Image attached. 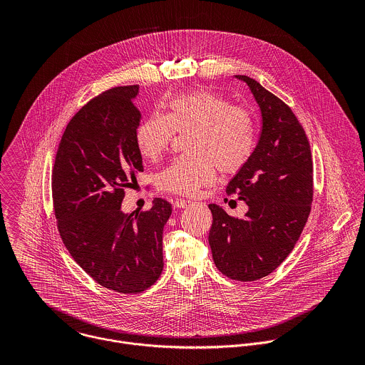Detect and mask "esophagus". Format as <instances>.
<instances>
[{
	"label": "esophagus",
	"mask_w": 365,
	"mask_h": 365,
	"mask_svg": "<svg viewBox=\"0 0 365 365\" xmlns=\"http://www.w3.org/2000/svg\"><path fill=\"white\" fill-rule=\"evenodd\" d=\"M188 205H191V201H187V200H177L174 202V208L184 209L187 208Z\"/></svg>",
	"instance_id": "34e87169"
}]
</instances>
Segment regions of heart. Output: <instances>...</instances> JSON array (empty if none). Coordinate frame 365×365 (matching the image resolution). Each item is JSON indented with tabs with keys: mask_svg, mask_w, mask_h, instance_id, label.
Listing matches in <instances>:
<instances>
[{
	"mask_svg": "<svg viewBox=\"0 0 365 365\" xmlns=\"http://www.w3.org/2000/svg\"><path fill=\"white\" fill-rule=\"evenodd\" d=\"M174 130H191L187 140L190 155L174 158L161 170L157 187L188 197L213 182L216 168L223 174L237 173L256 146L252 116L210 91L178 96L170 101L167 115L146 118L136 130L140 155L150 161L158 160L168 149Z\"/></svg>",
	"mask_w": 365,
	"mask_h": 365,
	"instance_id": "1",
	"label": "heart"
}]
</instances>
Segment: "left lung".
<instances>
[{"label":"left lung","instance_id":"8db88e82","mask_svg":"<svg viewBox=\"0 0 365 365\" xmlns=\"http://www.w3.org/2000/svg\"><path fill=\"white\" fill-rule=\"evenodd\" d=\"M252 91L261 112V133L250 160L226 187L249 210L232 217L209 204V246L217 269L237 281H256L288 257L308 220L313 195L309 140L291 110L260 83L235 76Z\"/></svg>","mask_w":365,"mask_h":365}]
</instances>
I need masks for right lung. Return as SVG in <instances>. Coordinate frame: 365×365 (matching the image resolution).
I'll return each mask as SVG.
<instances>
[{
    "instance_id": "obj_1",
    "label": "right lung",
    "mask_w": 365,
    "mask_h": 365,
    "mask_svg": "<svg viewBox=\"0 0 365 365\" xmlns=\"http://www.w3.org/2000/svg\"><path fill=\"white\" fill-rule=\"evenodd\" d=\"M139 86L115 87L68 122L54 160L57 227L74 261L100 285L138 294L163 271V229L171 205L156 198L142 213H125L123 190L143 171L136 143Z\"/></svg>"
}]
</instances>
